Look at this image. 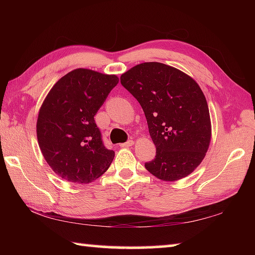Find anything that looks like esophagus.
I'll return each instance as SVG.
<instances>
[{"mask_svg": "<svg viewBox=\"0 0 255 255\" xmlns=\"http://www.w3.org/2000/svg\"><path fill=\"white\" fill-rule=\"evenodd\" d=\"M132 145H133V140L129 139L126 141V143L120 144V147H130V146H132Z\"/></svg>", "mask_w": 255, "mask_h": 255, "instance_id": "34e87169", "label": "esophagus"}]
</instances>
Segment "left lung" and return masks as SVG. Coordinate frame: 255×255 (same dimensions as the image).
Wrapping results in <instances>:
<instances>
[{
	"label": "left lung",
	"instance_id": "left-lung-1",
	"mask_svg": "<svg viewBox=\"0 0 255 255\" xmlns=\"http://www.w3.org/2000/svg\"><path fill=\"white\" fill-rule=\"evenodd\" d=\"M120 82L143 108L156 147L146 170L163 181L191 174L211 138L209 109L200 86L178 68L157 62L133 66Z\"/></svg>",
	"mask_w": 255,
	"mask_h": 255
}]
</instances>
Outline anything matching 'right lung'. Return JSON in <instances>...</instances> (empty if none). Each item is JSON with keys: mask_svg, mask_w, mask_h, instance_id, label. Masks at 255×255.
Wrapping results in <instances>:
<instances>
[{"mask_svg": "<svg viewBox=\"0 0 255 255\" xmlns=\"http://www.w3.org/2000/svg\"><path fill=\"white\" fill-rule=\"evenodd\" d=\"M118 82L116 75L77 68L47 94L38 114V144L62 179L90 183L110 166L115 152L103 145L94 116Z\"/></svg>", "mask_w": 255, "mask_h": 255, "instance_id": "right-lung-1", "label": "right lung"}]
</instances>
